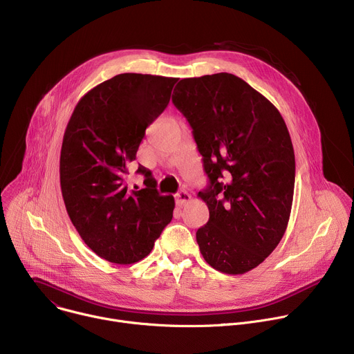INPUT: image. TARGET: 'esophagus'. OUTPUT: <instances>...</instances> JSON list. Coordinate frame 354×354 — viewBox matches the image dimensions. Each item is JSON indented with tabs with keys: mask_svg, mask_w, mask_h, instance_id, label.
I'll return each mask as SVG.
<instances>
[{
	"mask_svg": "<svg viewBox=\"0 0 354 354\" xmlns=\"http://www.w3.org/2000/svg\"><path fill=\"white\" fill-rule=\"evenodd\" d=\"M176 205L178 206H183V205H186L187 203V201L190 200V194L187 193V192H185V190H180V192H178L176 193Z\"/></svg>",
	"mask_w": 354,
	"mask_h": 354,
	"instance_id": "obj_1",
	"label": "esophagus"
}]
</instances>
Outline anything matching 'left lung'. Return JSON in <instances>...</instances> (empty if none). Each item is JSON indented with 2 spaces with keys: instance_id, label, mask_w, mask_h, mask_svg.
Wrapping results in <instances>:
<instances>
[{
  "instance_id": "8db88e82",
  "label": "left lung",
  "mask_w": 354,
  "mask_h": 354,
  "mask_svg": "<svg viewBox=\"0 0 354 354\" xmlns=\"http://www.w3.org/2000/svg\"><path fill=\"white\" fill-rule=\"evenodd\" d=\"M172 102L192 127L209 178L198 197L209 221L196 232L205 261L242 274L281 241L292 205L295 158L274 105L234 74L183 78Z\"/></svg>"
}]
</instances>
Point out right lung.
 <instances>
[{"mask_svg":"<svg viewBox=\"0 0 354 354\" xmlns=\"http://www.w3.org/2000/svg\"><path fill=\"white\" fill-rule=\"evenodd\" d=\"M178 78L126 73L92 88L77 104L60 154V185L71 223L100 258L119 265L144 259L171 223L172 196L138 167L144 189L126 176L145 129L168 106Z\"/></svg>","mask_w":354,"mask_h":354,"instance_id":"add662e5","label":"right lung"}]
</instances>
